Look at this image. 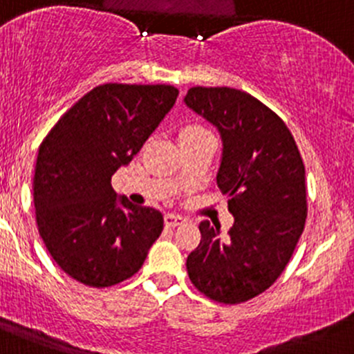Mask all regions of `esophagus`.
Masks as SVG:
<instances>
[{
  "instance_id": "34e87169",
  "label": "esophagus",
  "mask_w": 354,
  "mask_h": 354,
  "mask_svg": "<svg viewBox=\"0 0 354 354\" xmlns=\"http://www.w3.org/2000/svg\"><path fill=\"white\" fill-rule=\"evenodd\" d=\"M185 218L180 216V214H176V213H167L165 214V223L169 225V227H178L180 223H184Z\"/></svg>"
}]
</instances>
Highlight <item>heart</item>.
<instances>
[{
  "instance_id": "b5f03b06",
  "label": "heart",
  "mask_w": 354,
  "mask_h": 354,
  "mask_svg": "<svg viewBox=\"0 0 354 354\" xmlns=\"http://www.w3.org/2000/svg\"><path fill=\"white\" fill-rule=\"evenodd\" d=\"M206 131L204 127L198 126V124H189V126H184L180 131H178V138H184V136H191V134H198Z\"/></svg>"
}]
</instances>
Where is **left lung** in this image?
Masks as SVG:
<instances>
[{
  "instance_id": "8db88e82",
  "label": "left lung",
  "mask_w": 354,
  "mask_h": 354,
  "mask_svg": "<svg viewBox=\"0 0 354 354\" xmlns=\"http://www.w3.org/2000/svg\"><path fill=\"white\" fill-rule=\"evenodd\" d=\"M184 104L220 133L216 184L235 218L227 233L199 223L189 278L211 300L240 304L268 290L293 256L307 218L305 167L286 124L249 93L194 86Z\"/></svg>"
}]
</instances>
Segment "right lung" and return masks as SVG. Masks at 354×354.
Listing matches in <instances>:
<instances>
[{
  "mask_svg": "<svg viewBox=\"0 0 354 354\" xmlns=\"http://www.w3.org/2000/svg\"><path fill=\"white\" fill-rule=\"evenodd\" d=\"M178 95L170 85L105 83L83 95L39 148V233L61 269L93 288L140 271L163 214L119 198L111 178L129 165Z\"/></svg>",
  "mask_w": 354,
  "mask_h": 354,
  "instance_id": "right-lung-1",
  "label": "right lung"
}]
</instances>
